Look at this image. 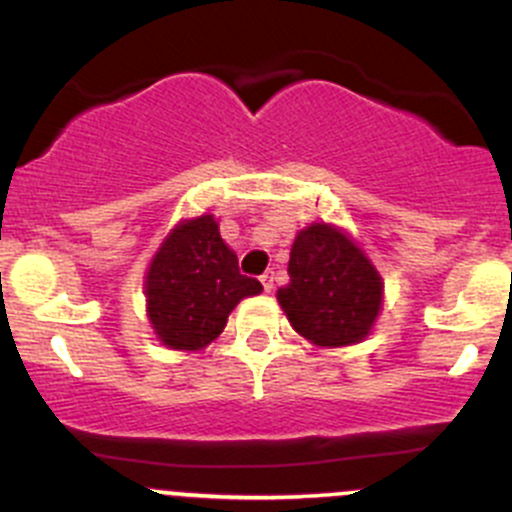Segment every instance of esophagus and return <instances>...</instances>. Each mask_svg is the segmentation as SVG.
I'll return each mask as SVG.
<instances>
[{"label":"esophagus","mask_w":512,"mask_h":512,"mask_svg":"<svg viewBox=\"0 0 512 512\" xmlns=\"http://www.w3.org/2000/svg\"><path fill=\"white\" fill-rule=\"evenodd\" d=\"M260 282H262V287H265V292H272V289H275V272L267 270L265 275L260 277Z\"/></svg>","instance_id":"1"}]
</instances>
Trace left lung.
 Wrapping results in <instances>:
<instances>
[{"label":"left lung","instance_id":"8db88e82","mask_svg":"<svg viewBox=\"0 0 512 512\" xmlns=\"http://www.w3.org/2000/svg\"><path fill=\"white\" fill-rule=\"evenodd\" d=\"M289 285L277 289L294 332L317 347H347L369 334L381 309V277L344 232L302 230L289 252Z\"/></svg>","mask_w":512,"mask_h":512}]
</instances>
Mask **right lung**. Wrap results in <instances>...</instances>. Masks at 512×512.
<instances>
[{
  "instance_id": "obj_1",
  "label": "right lung",
  "mask_w": 512,
  "mask_h": 512,
  "mask_svg": "<svg viewBox=\"0 0 512 512\" xmlns=\"http://www.w3.org/2000/svg\"><path fill=\"white\" fill-rule=\"evenodd\" d=\"M255 277L240 275L237 255L220 237L213 215L175 227L146 277L148 319L170 349L195 352L218 337L242 297L260 294Z\"/></svg>"
}]
</instances>
